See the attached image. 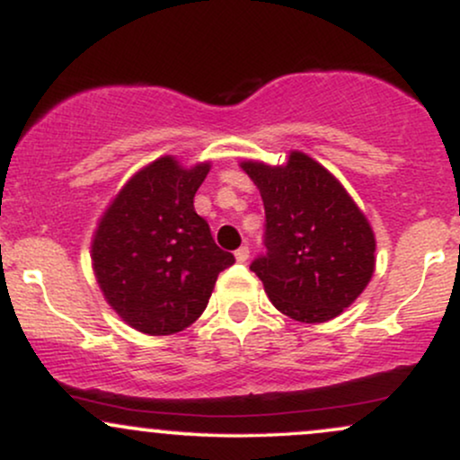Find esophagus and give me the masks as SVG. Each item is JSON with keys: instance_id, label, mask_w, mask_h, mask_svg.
I'll list each match as a JSON object with an SVG mask.
<instances>
[{"instance_id": "esophagus-1", "label": "esophagus", "mask_w": 460, "mask_h": 460, "mask_svg": "<svg viewBox=\"0 0 460 460\" xmlns=\"http://www.w3.org/2000/svg\"><path fill=\"white\" fill-rule=\"evenodd\" d=\"M246 260H248V246H240L235 251V261L246 263Z\"/></svg>"}]
</instances>
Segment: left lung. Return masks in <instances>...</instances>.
I'll return each instance as SVG.
<instances>
[{"label":"left lung","instance_id":"8db88e82","mask_svg":"<svg viewBox=\"0 0 460 460\" xmlns=\"http://www.w3.org/2000/svg\"><path fill=\"white\" fill-rule=\"evenodd\" d=\"M266 209L268 252L252 261L272 305L320 324L344 314L372 281L376 235L329 168L303 151L283 164L242 160Z\"/></svg>","mask_w":460,"mask_h":460}]
</instances>
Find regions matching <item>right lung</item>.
Instances as JSON below:
<instances>
[{
	"instance_id": "1",
	"label": "right lung",
	"mask_w": 460,
	"mask_h": 460,
	"mask_svg": "<svg viewBox=\"0 0 460 460\" xmlns=\"http://www.w3.org/2000/svg\"><path fill=\"white\" fill-rule=\"evenodd\" d=\"M212 162L162 155L114 194L91 240L93 272L105 303L145 335L186 331L208 307L234 255L216 246L194 212Z\"/></svg>"
}]
</instances>
